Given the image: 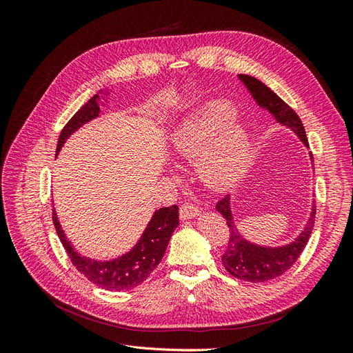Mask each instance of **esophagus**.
<instances>
[{
	"mask_svg": "<svg viewBox=\"0 0 353 353\" xmlns=\"http://www.w3.org/2000/svg\"><path fill=\"white\" fill-rule=\"evenodd\" d=\"M200 213V209L194 205V203H184L179 208V216L181 219H193L194 216H197Z\"/></svg>",
	"mask_w": 353,
	"mask_h": 353,
	"instance_id": "34e87169",
	"label": "esophagus"
}]
</instances>
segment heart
<instances>
[{
	"mask_svg": "<svg viewBox=\"0 0 353 353\" xmlns=\"http://www.w3.org/2000/svg\"><path fill=\"white\" fill-rule=\"evenodd\" d=\"M231 114L228 104H212L199 117L188 122L174 137V150L178 156L193 159L205 152L212 137L219 134L201 160V172L215 185L228 184L236 179L250 157V144L244 126L227 122Z\"/></svg>",
	"mask_w": 353,
	"mask_h": 353,
	"instance_id": "1",
	"label": "heart"
}]
</instances>
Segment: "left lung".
Returning <instances> with one entry per match:
<instances>
[{"mask_svg":"<svg viewBox=\"0 0 353 353\" xmlns=\"http://www.w3.org/2000/svg\"><path fill=\"white\" fill-rule=\"evenodd\" d=\"M239 78L243 81L245 87H248L252 97L261 108L272 113L275 119L280 123L290 126L292 130L301 137V140L307 145V138L303 123L301 121V117L297 116V113L290 108V105L284 103L279 95L266 87V85L262 83L259 79L249 77V74H240ZM216 210L225 218L227 225L230 228L228 245L222 254V263L225 266V270L239 280L249 283H265L276 279V276H280L285 271L290 270L299 256L302 254L314 230L316 206L314 205L311 218H309L301 236L290 244L274 249L261 248V245L252 244L240 236L239 230L232 222L228 196H223L221 200H218Z\"/></svg>","mask_w":353,"mask_h":353,"instance_id":"left-lung-1","label":"left lung"}]
</instances>
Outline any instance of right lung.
<instances>
[{
	"label": "right lung",
	"mask_w": 353,
	"mask_h": 353,
	"mask_svg": "<svg viewBox=\"0 0 353 353\" xmlns=\"http://www.w3.org/2000/svg\"><path fill=\"white\" fill-rule=\"evenodd\" d=\"M99 112L100 97L94 95L88 103H85L70 117V121L61 130L56 153L60 152V148L65 144L69 135H72L83 123L97 117ZM52 222H54L57 236L69 254L70 262L85 279H88L92 284L104 288V290L123 292L140 285L152 274V271H154L159 262L162 261L170 236L179 225V215L176 205L156 210L152 221L148 222L145 231L143 232V237L135 244V248L121 256V258L108 262L92 261L81 256V253L74 250L60 227L54 209H52Z\"/></svg>",
	"instance_id": "obj_1"
}]
</instances>
